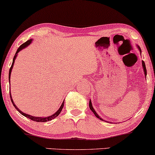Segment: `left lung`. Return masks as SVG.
Masks as SVG:
<instances>
[{"instance_id":"8db88e82","label":"left lung","mask_w":155,"mask_h":155,"mask_svg":"<svg viewBox=\"0 0 155 155\" xmlns=\"http://www.w3.org/2000/svg\"><path fill=\"white\" fill-rule=\"evenodd\" d=\"M139 50H140V52H141V49H140V48H139ZM142 66H143V71H144V74H145V76H147V69H146V66H145V63H144V62H143V61H142ZM89 108H90V110L93 112V113H94V114L95 115V116L97 117V118H100V120H103L101 118H100V116H99V115H98L97 114L96 111L94 110V108H93V107H92V102H91V100H89Z\"/></svg>"}]
</instances>
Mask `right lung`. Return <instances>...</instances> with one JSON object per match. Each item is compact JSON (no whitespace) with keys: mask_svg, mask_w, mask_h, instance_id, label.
I'll use <instances>...</instances> for the list:
<instances>
[{"mask_svg":"<svg viewBox=\"0 0 155 155\" xmlns=\"http://www.w3.org/2000/svg\"><path fill=\"white\" fill-rule=\"evenodd\" d=\"M31 42V40H27V42H24V43H23V44L21 45H20V47L18 48L17 51H16V54H15V55H14V59H13V63H12V66H11L10 69H9V77H8L9 78V81H10L11 72H12V68H13V65H14V63L15 59H16V55H17V53L20 51V50H21L22 49H23V48H26L27 45H29L30 44ZM10 97H11V100H12V102L13 105L14 106V107L16 108V109L19 112V113H21L22 115H24V116L27 117V118H28L31 119V120H34V121H36V122H47V121L51 120H53V119H54L55 118H56L58 115L60 113H61V110H62V109H63V105H64V101H63V103H62V105H61V107H60L59 109H58V110L55 113H54L53 115H50V116L46 117V118H45V117H42V118H40V117L31 116V115H28V114H26V113H24L23 112H21L19 109H18L17 107H16V105H15L14 102V101H13V100H12V96H11V94H10Z\"/></svg>","mask_w":155,"mask_h":155,"instance_id":"1","label":"right lung"}]
</instances>
